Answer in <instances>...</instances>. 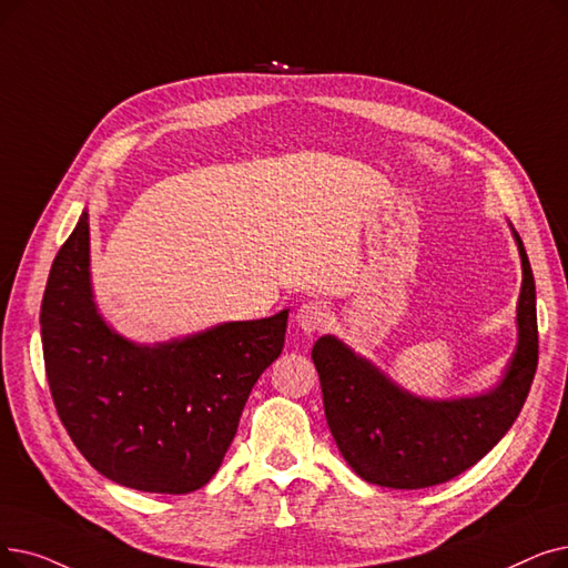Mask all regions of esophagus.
I'll return each instance as SVG.
<instances>
[{
  "instance_id": "34e87169",
  "label": "esophagus",
  "mask_w": 568,
  "mask_h": 568,
  "mask_svg": "<svg viewBox=\"0 0 568 568\" xmlns=\"http://www.w3.org/2000/svg\"><path fill=\"white\" fill-rule=\"evenodd\" d=\"M327 323V308L320 304V302H304L300 308H297V325L306 332V334H315L325 327Z\"/></svg>"
}]
</instances>
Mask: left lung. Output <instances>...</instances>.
<instances>
[{
  "label": "left lung",
  "mask_w": 568,
  "mask_h": 568,
  "mask_svg": "<svg viewBox=\"0 0 568 568\" xmlns=\"http://www.w3.org/2000/svg\"><path fill=\"white\" fill-rule=\"evenodd\" d=\"M517 345L501 383L478 397L423 399L392 383L376 364L327 334L313 345L329 432L343 459L366 483L420 489L446 483L483 459L513 427L538 364L536 285L520 234Z\"/></svg>",
  "instance_id": "obj_1"
}]
</instances>
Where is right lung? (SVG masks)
<instances>
[{"label": "right lung", "instance_id": "obj_1", "mask_svg": "<svg viewBox=\"0 0 568 568\" xmlns=\"http://www.w3.org/2000/svg\"><path fill=\"white\" fill-rule=\"evenodd\" d=\"M285 329L287 308L153 345L120 336L92 300L88 211L41 302L45 376L73 446L109 480L155 495L213 478Z\"/></svg>", "mask_w": 568, "mask_h": 568}]
</instances>
